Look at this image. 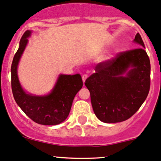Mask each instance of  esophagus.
I'll return each mask as SVG.
<instances>
[{
	"label": "esophagus",
	"instance_id": "1",
	"mask_svg": "<svg viewBox=\"0 0 161 161\" xmlns=\"http://www.w3.org/2000/svg\"><path fill=\"white\" fill-rule=\"evenodd\" d=\"M87 78H88V75H86V74H84L82 76V82H83V83H84V82H85V81L86 80V79H87Z\"/></svg>",
	"mask_w": 161,
	"mask_h": 161
}]
</instances>
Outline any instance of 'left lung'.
Wrapping results in <instances>:
<instances>
[{
	"mask_svg": "<svg viewBox=\"0 0 161 161\" xmlns=\"http://www.w3.org/2000/svg\"><path fill=\"white\" fill-rule=\"evenodd\" d=\"M134 42L141 47L118 53L100 62L86 80L96 116L105 123L124 121L139 109L150 87V61L142 37Z\"/></svg>",
	"mask_w": 161,
	"mask_h": 161,
	"instance_id": "8db88e82",
	"label": "left lung"
}]
</instances>
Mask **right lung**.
<instances>
[{
  "label": "right lung",
  "mask_w": 161,
  "mask_h": 161,
  "mask_svg": "<svg viewBox=\"0 0 161 161\" xmlns=\"http://www.w3.org/2000/svg\"><path fill=\"white\" fill-rule=\"evenodd\" d=\"M31 33L32 31H25L13 58L11 68L12 93L19 108L32 121L43 125H56L69 116L75 96L82 87V77L79 74H61L47 95L36 96L25 92L19 82L17 69Z\"/></svg>",
  "instance_id": "add662e5"
}]
</instances>
